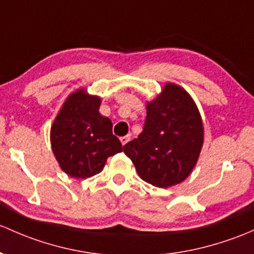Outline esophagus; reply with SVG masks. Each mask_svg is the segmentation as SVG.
<instances>
[{
    "label": "esophagus",
    "mask_w": 254,
    "mask_h": 254,
    "mask_svg": "<svg viewBox=\"0 0 254 254\" xmlns=\"http://www.w3.org/2000/svg\"><path fill=\"white\" fill-rule=\"evenodd\" d=\"M129 141H130V135L122 136V137H120V142H122V145H123V146L127 145V143L129 142Z\"/></svg>",
    "instance_id": "1"
}]
</instances>
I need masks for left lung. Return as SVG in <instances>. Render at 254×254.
Instances as JSON below:
<instances>
[{
    "instance_id": "left-lung-1",
    "label": "left lung",
    "mask_w": 254,
    "mask_h": 254,
    "mask_svg": "<svg viewBox=\"0 0 254 254\" xmlns=\"http://www.w3.org/2000/svg\"><path fill=\"white\" fill-rule=\"evenodd\" d=\"M143 131L124 146L138 176L157 188L183 183L198 161L204 129L196 103L185 89L167 82L147 102Z\"/></svg>"
}]
</instances>
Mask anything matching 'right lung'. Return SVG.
<instances>
[{"label": "right lung", "mask_w": 254, "mask_h": 254, "mask_svg": "<svg viewBox=\"0 0 254 254\" xmlns=\"http://www.w3.org/2000/svg\"><path fill=\"white\" fill-rule=\"evenodd\" d=\"M101 97L85 89L71 92L51 127V147L61 169L86 179L102 172L108 157L123 151L112 122L98 112Z\"/></svg>", "instance_id": "1"}]
</instances>
